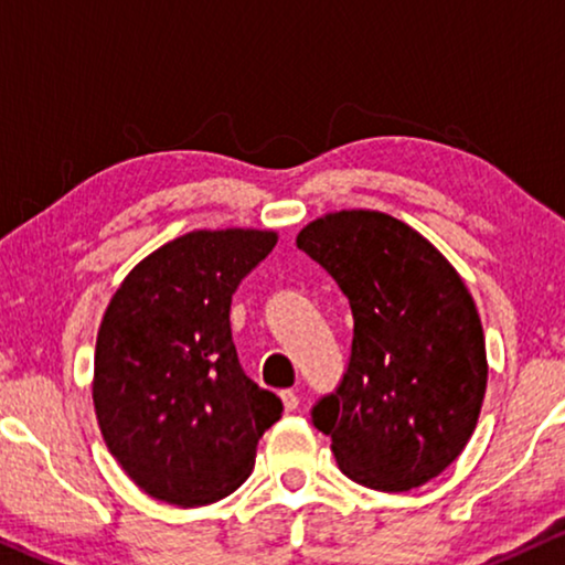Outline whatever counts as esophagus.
<instances>
[{
  "instance_id": "obj_1",
  "label": "esophagus",
  "mask_w": 565,
  "mask_h": 565,
  "mask_svg": "<svg viewBox=\"0 0 565 565\" xmlns=\"http://www.w3.org/2000/svg\"><path fill=\"white\" fill-rule=\"evenodd\" d=\"M280 401H282V406H285V412H296L298 408V404H300V398H298V393L296 391H280Z\"/></svg>"
}]
</instances>
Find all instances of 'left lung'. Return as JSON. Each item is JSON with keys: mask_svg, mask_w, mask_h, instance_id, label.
<instances>
[{"mask_svg": "<svg viewBox=\"0 0 565 565\" xmlns=\"http://www.w3.org/2000/svg\"><path fill=\"white\" fill-rule=\"evenodd\" d=\"M296 244L334 277L354 319L350 367L313 424L354 483L424 486L458 460L481 416L489 360L473 296L429 238L388 213H323Z\"/></svg>", "mask_w": 565, "mask_h": 565, "instance_id": "left-lung-1", "label": "left lung"}]
</instances>
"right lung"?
Masks as SVG:
<instances>
[{"label":"right lung","mask_w":565,"mask_h":565,"mask_svg":"<svg viewBox=\"0 0 565 565\" xmlns=\"http://www.w3.org/2000/svg\"><path fill=\"white\" fill-rule=\"evenodd\" d=\"M273 228H198L159 246L113 292L97 331L92 404L130 481L174 507L234 493L280 419L244 375L231 296L273 252Z\"/></svg>","instance_id":"1"}]
</instances>
